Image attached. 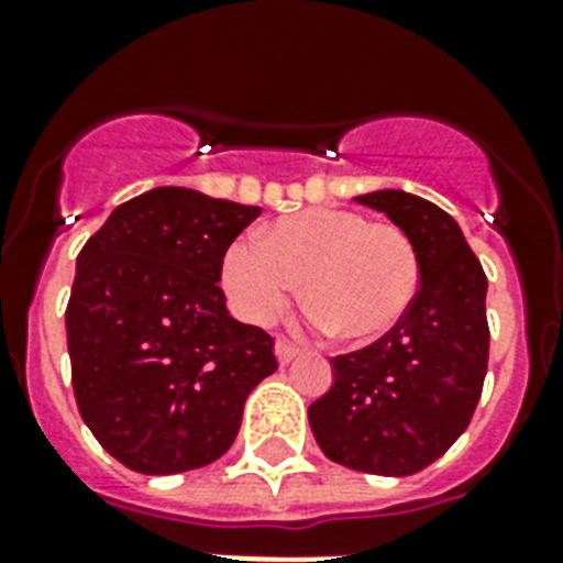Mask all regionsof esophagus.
Here are the masks:
<instances>
[{
  "instance_id": "1",
  "label": "esophagus",
  "mask_w": 563,
  "mask_h": 563,
  "mask_svg": "<svg viewBox=\"0 0 563 563\" xmlns=\"http://www.w3.org/2000/svg\"><path fill=\"white\" fill-rule=\"evenodd\" d=\"M274 351H277V360L283 362V365H289L291 360H295V356H298L300 353V347L295 342H289V339H277V347H274Z\"/></svg>"
}]
</instances>
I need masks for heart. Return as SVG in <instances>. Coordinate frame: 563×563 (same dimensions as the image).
Segmentation results:
<instances>
[{
    "label": "heart",
    "instance_id": "b5f03b06",
    "mask_svg": "<svg viewBox=\"0 0 563 563\" xmlns=\"http://www.w3.org/2000/svg\"><path fill=\"white\" fill-rule=\"evenodd\" d=\"M298 280L318 324L344 342H374L415 303L418 247L397 224L318 207L277 219L260 242H233L221 265V283L247 321L277 316Z\"/></svg>",
    "mask_w": 563,
    "mask_h": 563
}]
</instances>
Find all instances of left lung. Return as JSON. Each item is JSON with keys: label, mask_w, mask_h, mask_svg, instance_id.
Wrapping results in <instances>:
<instances>
[{"label": "left lung", "mask_w": 563, "mask_h": 563, "mask_svg": "<svg viewBox=\"0 0 563 563\" xmlns=\"http://www.w3.org/2000/svg\"><path fill=\"white\" fill-rule=\"evenodd\" d=\"M418 247L420 289L383 339L333 356L335 383L309 406L327 459L376 476H411L471 423L488 371V277L441 207L400 189L360 195Z\"/></svg>", "instance_id": "left-lung-1"}]
</instances>
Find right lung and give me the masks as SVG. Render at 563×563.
<instances>
[{
    "label": "right lung",
    "instance_id": "add662e5",
    "mask_svg": "<svg viewBox=\"0 0 563 563\" xmlns=\"http://www.w3.org/2000/svg\"><path fill=\"white\" fill-rule=\"evenodd\" d=\"M260 207L161 187L119 203L78 254L66 303L73 391L117 462L169 476L233 444L274 339L228 316L221 263Z\"/></svg>",
    "mask_w": 563,
    "mask_h": 563
}]
</instances>
